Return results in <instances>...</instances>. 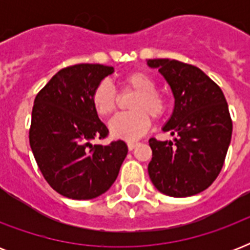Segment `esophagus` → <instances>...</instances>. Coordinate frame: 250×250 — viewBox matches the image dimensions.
Masks as SVG:
<instances>
[{
    "label": "esophagus",
    "instance_id": "obj_1",
    "mask_svg": "<svg viewBox=\"0 0 250 250\" xmlns=\"http://www.w3.org/2000/svg\"><path fill=\"white\" fill-rule=\"evenodd\" d=\"M137 143H128V144H127V146H128V150H133V149L136 148L137 146Z\"/></svg>",
    "mask_w": 250,
    "mask_h": 250
}]
</instances>
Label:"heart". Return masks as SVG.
<instances>
[{
	"mask_svg": "<svg viewBox=\"0 0 250 250\" xmlns=\"http://www.w3.org/2000/svg\"><path fill=\"white\" fill-rule=\"evenodd\" d=\"M122 85L125 92L135 93L128 105L131 113L119 115L110 122V133L115 139L136 141L148 132L152 123L150 115L157 119L166 113L167 100L156 90V82L146 72H129L122 78ZM90 102L100 117L107 118L117 110V92L107 82H101L94 86Z\"/></svg>",
	"mask_w": 250,
	"mask_h": 250,
	"instance_id": "obj_1",
	"label": "heart"
}]
</instances>
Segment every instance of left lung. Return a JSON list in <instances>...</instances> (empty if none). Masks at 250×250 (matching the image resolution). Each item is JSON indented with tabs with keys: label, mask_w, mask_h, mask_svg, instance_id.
I'll return each instance as SVG.
<instances>
[{
	"label": "left lung",
	"mask_w": 250,
	"mask_h": 250,
	"mask_svg": "<svg viewBox=\"0 0 250 250\" xmlns=\"http://www.w3.org/2000/svg\"><path fill=\"white\" fill-rule=\"evenodd\" d=\"M170 85L175 104L162 131L174 141L150 139L149 178L161 193L188 197L205 190L225 164L232 121L222 89L205 72L175 60H148Z\"/></svg>",
	"instance_id": "1"
}]
</instances>
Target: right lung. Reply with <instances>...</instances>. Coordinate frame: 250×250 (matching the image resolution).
<instances>
[{
  "instance_id": "obj_1",
  "label": "right lung",
  "mask_w": 250,
  "mask_h": 250,
  "mask_svg": "<svg viewBox=\"0 0 250 250\" xmlns=\"http://www.w3.org/2000/svg\"><path fill=\"white\" fill-rule=\"evenodd\" d=\"M114 67L80 63L62 68L37 93L29 145L53 189L72 200H92L115 182L128 148L125 141L93 145L109 129L90 102L94 86Z\"/></svg>"
}]
</instances>
